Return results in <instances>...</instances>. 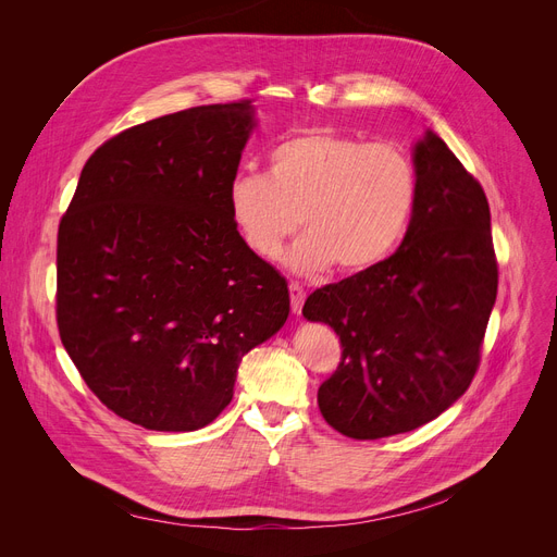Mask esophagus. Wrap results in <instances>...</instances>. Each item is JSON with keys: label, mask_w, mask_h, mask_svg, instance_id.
I'll return each instance as SVG.
<instances>
[{"label": "esophagus", "mask_w": 557, "mask_h": 557, "mask_svg": "<svg viewBox=\"0 0 557 557\" xmlns=\"http://www.w3.org/2000/svg\"><path fill=\"white\" fill-rule=\"evenodd\" d=\"M288 290H290V311L294 313H300L302 311V305H305V288L298 284V282H290L288 284Z\"/></svg>", "instance_id": "34e87169"}]
</instances>
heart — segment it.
<instances>
[{
  "mask_svg": "<svg viewBox=\"0 0 557 557\" xmlns=\"http://www.w3.org/2000/svg\"><path fill=\"white\" fill-rule=\"evenodd\" d=\"M418 198L416 164L399 146L318 128L273 146L269 173L237 175L227 210L261 259H275L302 221L309 232L286 252L290 271L318 275L338 267L359 275L399 248Z\"/></svg>",
  "mask_w": 557,
  "mask_h": 557,
  "instance_id": "1",
  "label": "heart"
}]
</instances>
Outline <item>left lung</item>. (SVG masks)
<instances>
[{"instance_id": "left-lung-1", "label": "left lung", "mask_w": 557, "mask_h": 557, "mask_svg": "<svg viewBox=\"0 0 557 557\" xmlns=\"http://www.w3.org/2000/svg\"><path fill=\"white\" fill-rule=\"evenodd\" d=\"M420 198L399 248L376 269L313 290L305 318L338 336L343 357L318 388L338 433L376 441L413 431L467 391L496 300L490 205L449 146H413Z\"/></svg>"}]
</instances>
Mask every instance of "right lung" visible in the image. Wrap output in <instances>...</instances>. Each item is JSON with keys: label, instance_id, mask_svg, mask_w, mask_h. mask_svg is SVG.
<instances>
[{"label": "right lung", "instance_id": "right-lung-1", "mask_svg": "<svg viewBox=\"0 0 557 557\" xmlns=\"http://www.w3.org/2000/svg\"><path fill=\"white\" fill-rule=\"evenodd\" d=\"M250 101L158 116L85 162L58 227V332L83 382L151 431L208 426L242 359L282 330L286 280L227 210Z\"/></svg>", "mask_w": 557, "mask_h": 557}]
</instances>
